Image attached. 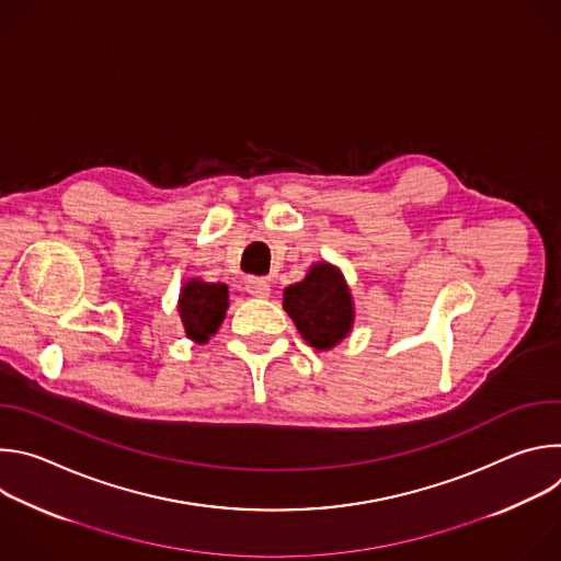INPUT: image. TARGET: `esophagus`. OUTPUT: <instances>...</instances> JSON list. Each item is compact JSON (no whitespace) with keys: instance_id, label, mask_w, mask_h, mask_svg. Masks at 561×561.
Returning <instances> with one entry per match:
<instances>
[{"instance_id":"esophagus-1","label":"esophagus","mask_w":561,"mask_h":561,"mask_svg":"<svg viewBox=\"0 0 561 561\" xmlns=\"http://www.w3.org/2000/svg\"><path fill=\"white\" fill-rule=\"evenodd\" d=\"M247 290L255 297H266L271 293V284L264 277H249L247 279Z\"/></svg>"}]
</instances>
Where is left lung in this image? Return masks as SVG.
<instances>
[{
  "instance_id": "left-lung-1",
  "label": "left lung",
  "mask_w": 561,
  "mask_h": 561,
  "mask_svg": "<svg viewBox=\"0 0 561 561\" xmlns=\"http://www.w3.org/2000/svg\"><path fill=\"white\" fill-rule=\"evenodd\" d=\"M284 308L312 348H331L353 327V301L342 273L314 264L308 275L284 290Z\"/></svg>"
}]
</instances>
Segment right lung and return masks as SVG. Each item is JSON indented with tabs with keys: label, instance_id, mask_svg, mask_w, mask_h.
I'll use <instances>...</instances> for the list:
<instances>
[{
	"label": "right lung",
	"instance_id": "1",
	"mask_svg": "<svg viewBox=\"0 0 561 561\" xmlns=\"http://www.w3.org/2000/svg\"><path fill=\"white\" fill-rule=\"evenodd\" d=\"M228 306V288L224 284H206L191 279L180 295V314L186 335L197 344H204L217 333L224 322Z\"/></svg>",
	"mask_w": 561,
	"mask_h": 561
}]
</instances>
